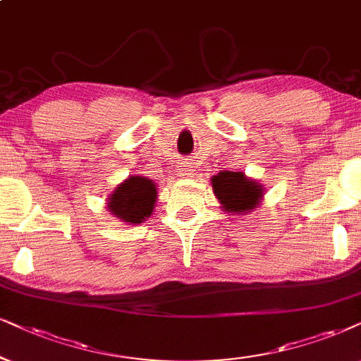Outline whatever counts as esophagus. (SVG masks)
Instances as JSON below:
<instances>
[{"label":"esophagus","mask_w":361,"mask_h":361,"mask_svg":"<svg viewBox=\"0 0 361 361\" xmlns=\"http://www.w3.org/2000/svg\"><path fill=\"white\" fill-rule=\"evenodd\" d=\"M188 171H190V170H186V171H185V175H183V176H186V175H190V173H188Z\"/></svg>","instance_id":"obj_1"}]
</instances>
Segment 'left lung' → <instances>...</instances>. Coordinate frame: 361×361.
Returning a JSON list of instances; mask_svg holds the SVG:
<instances>
[{"instance_id": "left-lung-1", "label": "left lung", "mask_w": 361, "mask_h": 361, "mask_svg": "<svg viewBox=\"0 0 361 361\" xmlns=\"http://www.w3.org/2000/svg\"><path fill=\"white\" fill-rule=\"evenodd\" d=\"M213 193L226 213H250L263 198V186L241 171H221L212 178Z\"/></svg>"}]
</instances>
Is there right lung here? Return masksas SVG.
Masks as SVG:
<instances>
[{
  "label": "right lung",
  "mask_w": 361,
  "mask_h": 361,
  "mask_svg": "<svg viewBox=\"0 0 361 361\" xmlns=\"http://www.w3.org/2000/svg\"><path fill=\"white\" fill-rule=\"evenodd\" d=\"M157 202V186L149 178L130 176L108 198V209L130 225L148 220Z\"/></svg>",
  "instance_id": "obj_1"
}]
</instances>
